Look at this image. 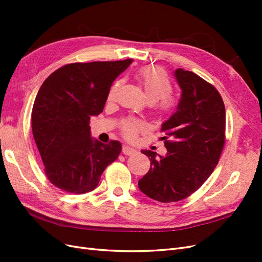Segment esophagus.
I'll use <instances>...</instances> for the list:
<instances>
[{"mask_svg":"<svg viewBox=\"0 0 262 262\" xmlns=\"http://www.w3.org/2000/svg\"><path fill=\"white\" fill-rule=\"evenodd\" d=\"M122 153H123L124 155H133V154L137 153V149H134L133 147L128 146V145H123V147H122Z\"/></svg>","mask_w":262,"mask_h":262,"instance_id":"34e87169","label":"esophagus"}]
</instances>
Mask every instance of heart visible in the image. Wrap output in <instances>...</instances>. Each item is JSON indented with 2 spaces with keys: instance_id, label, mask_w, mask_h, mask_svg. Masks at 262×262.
Listing matches in <instances>:
<instances>
[{
  "instance_id": "b5f03b06",
  "label": "heart",
  "mask_w": 262,
  "mask_h": 262,
  "mask_svg": "<svg viewBox=\"0 0 262 262\" xmlns=\"http://www.w3.org/2000/svg\"><path fill=\"white\" fill-rule=\"evenodd\" d=\"M139 81L143 87L147 101L156 102L162 100L161 108L166 110L171 106L169 95L172 91V86L167 74L164 71L155 68L143 69L139 74ZM120 82H116L110 87L108 98L112 99L118 90ZM143 128V123L136 119H126L122 124V132L126 138L133 139L139 130Z\"/></svg>"
}]
</instances>
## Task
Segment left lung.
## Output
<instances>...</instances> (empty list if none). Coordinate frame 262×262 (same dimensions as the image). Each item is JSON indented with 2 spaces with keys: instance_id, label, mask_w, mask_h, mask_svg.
Here are the masks:
<instances>
[{
  "instance_id": "obj_1",
  "label": "left lung",
  "mask_w": 262,
  "mask_h": 262,
  "mask_svg": "<svg viewBox=\"0 0 262 262\" xmlns=\"http://www.w3.org/2000/svg\"><path fill=\"white\" fill-rule=\"evenodd\" d=\"M173 75L181 95L176 112L162 124L167 154L142 149L150 167L138 182L142 192L164 203L196 191L216 167L225 143V107L215 87L184 69Z\"/></svg>"
}]
</instances>
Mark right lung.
<instances>
[{
    "instance_id": "add662e5",
    "label": "right lung",
    "mask_w": 262,
    "mask_h": 262,
    "mask_svg": "<svg viewBox=\"0 0 262 262\" xmlns=\"http://www.w3.org/2000/svg\"><path fill=\"white\" fill-rule=\"evenodd\" d=\"M132 63H71L42 83L31 112L33 136L51 184L70 193L90 192L117 160L121 143L92 138L90 120L102 113L113 82Z\"/></svg>"
}]
</instances>
